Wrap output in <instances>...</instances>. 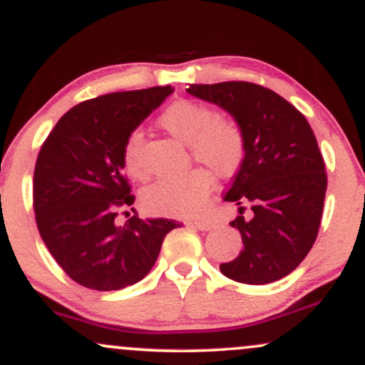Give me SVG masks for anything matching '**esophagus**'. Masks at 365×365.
Here are the masks:
<instances>
[{
	"label": "esophagus",
	"instance_id": "34e87169",
	"mask_svg": "<svg viewBox=\"0 0 365 365\" xmlns=\"http://www.w3.org/2000/svg\"><path fill=\"white\" fill-rule=\"evenodd\" d=\"M192 225H194L197 230H200V232H209V230H212V226H215L211 221H206V220H195L192 221Z\"/></svg>",
	"mask_w": 365,
	"mask_h": 365
}]
</instances>
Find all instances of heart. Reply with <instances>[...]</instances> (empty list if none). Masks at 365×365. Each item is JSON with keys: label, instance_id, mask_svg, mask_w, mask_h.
<instances>
[{"label": "heart", "instance_id": "heart-1", "mask_svg": "<svg viewBox=\"0 0 365 365\" xmlns=\"http://www.w3.org/2000/svg\"><path fill=\"white\" fill-rule=\"evenodd\" d=\"M158 121L166 132L188 144L194 159L207 165L220 177H232L244 163V130L233 120L217 116L204 104L177 101L161 113ZM140 144L142 133L135 130L123 148L125 168L135 178L145 177ZM211 188V173L195 168L183 177L159 180L144 192L142 202L148 211L156 215L190 216L202 209Z\"/></svg>", "mask_w": 365, "mask_h": 365}]
</instances>
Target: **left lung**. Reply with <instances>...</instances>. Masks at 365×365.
<instances>
[{
	"instance_id": "left-lung-1",
	"label": "left lung",
	"mask_w": 365,
	"mask_h": 365,
	"mask_svg": "<svg viewBox=\"0 0 365 365\" xmlns=\"http://www.w3.org/2000/svg\"><path fill=\"white\" fill-rule=\"evenodd\" d=\"M187 92L228 111L245 135L244 163L225 194L238 206L240 216L230 225L244 250L221 264V273L247 284L284 278L316 242L328 187L311 125L287 99L252 82L192 83Z\"/></svg>"
}]
</instances>
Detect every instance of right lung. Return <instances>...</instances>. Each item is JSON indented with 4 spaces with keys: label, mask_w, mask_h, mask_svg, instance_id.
<instances>
[{
    "label": "right lung",
    "mask_w": 365,
    "mask_h": 365,
    "mask_svg": "<svg viewBox=\"0 0 365 365\" xmlns=\"http://www.w3.org/2000/svg\"><path fill=\"white\" fill-rule=\"evenodd\" d=\"M173 92V87L111 92L87 99L54 125L36 161L34 212L41 238L73 282L99 292L121 290L153 269L175 220L132 216L123 175L128 135Z\"/></svg>",
    "instance_id": "obj_1"
}]
</instances>
